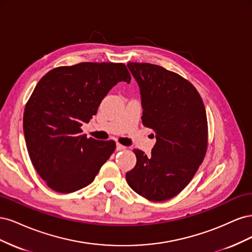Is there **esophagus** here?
I'll return each mask as SVG.
<instances>
[{"label":"esophagus","instance_id":"esophagus-1","mask_svg":"<svg viewBox=\"0 0 252 252\" xmlns=\"http://www.w3.org/2000/svg\"><path fill=\"white\" fill-rule=\"evenodd\" d=\"M124 149H126V147L123 146V145L120 144V143L117 144V150H124Z\"/></svg>","mask_w":252,"mask_h":252}]
</instances>
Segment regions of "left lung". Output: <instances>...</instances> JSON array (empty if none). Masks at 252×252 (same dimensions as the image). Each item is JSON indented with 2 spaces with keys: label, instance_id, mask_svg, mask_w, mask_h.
<instances>
[{
  "label": "left lung",
  "instance_id": "left-lung-1",
  "mask_svg": "<svg viewBox=\"0 0 252 252\" xmlns=\"http://www.w3.org/2000/svg\"><path fill=\"white\" fill-rule=\"evenodd\" d=\"M139 83L143 125L156 133L149 156L134 149L126 173L130 188L152 202L178 195L194 177L208 146V124L199 91L180 74L149 63L127 64Z\"/></svg>",
  "mask_w": 252,
  "mask_h": 252
}]
</instances>
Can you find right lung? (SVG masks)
<instances>
[{"label": "right lung", "mask_w": 252, "mask_h": 252, "mask_svg": "<svg viewBox=\"0 0 252 252\" xmlns=\"http://www.w3.org/2000/svg\"><path fill=\"white\" fill-rule=\"evenodd\" d=\"M131 77L123 63L60 66L39 81L26 103L23 128L28 155L46 185L70 193L89 185L116 150V142L82 133L108 91Z\"/></svg>", "instance_id": "1"}]
</instances>
